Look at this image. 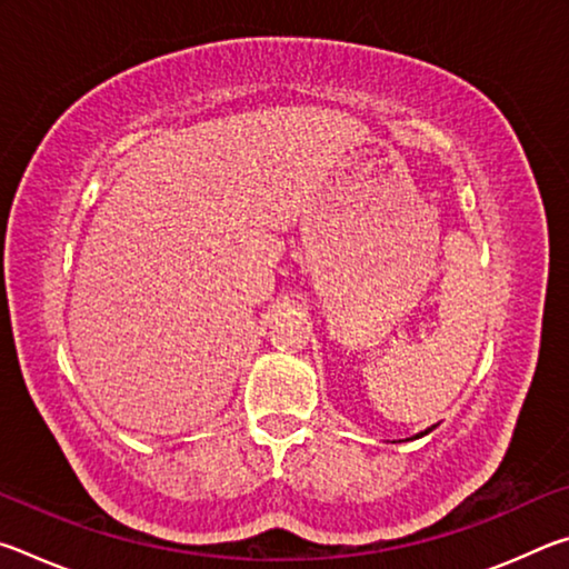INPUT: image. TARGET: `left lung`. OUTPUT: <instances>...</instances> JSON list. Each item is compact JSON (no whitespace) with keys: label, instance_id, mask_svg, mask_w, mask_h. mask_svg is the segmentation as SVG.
Wrapping results in <instances>:
<instances>
[{"label":"left lung","instance_id":"obj_1","mask_svg":"<svg viewBox=\"0 0 569 569\" xmlns=\"http://www.w3.org/2000/svg\"><path fill=\"white\" fill-rule=\"evenodd\" d=\"M431 429H435V427H431ZM431 429H427V431H421V435H417V437H413V439H419V437H423V435H429V431H431Z\"/></svg>","mask_w":569,"mask_h":569}]
</instances>
